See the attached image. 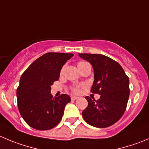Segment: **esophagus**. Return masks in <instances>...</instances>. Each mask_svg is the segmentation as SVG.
<instances>
[{
  "instance_id": "esophagus-1",
  "label": "esophagus",
  "mask_w": 149,
  "mask_h": 149,
  "mask_svg": "<svg viewBox=\"0 0 149 149\" xmlns=\"http://www.w3.org/2000/svg\"><path fill=\"white\" fill-rule=\"evenodd\" d=\"M78 98H79V97L75 96V95H72L71 96V100H73V101H75V100L78 99Z\"/></svg>"
}]
</instances>
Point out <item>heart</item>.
Returning a JSON list of instances; mask_svg holds the SVG:
<instances>
[{"instance_id": "1", "label": "heart", "mask_w": 149, "mask_h": 149, "mask_svg": "<svg viewBox=\"0 0 149 149\" xmlns=\"http://www.w3.org/2000/svg\"><path fill=\"white\" fill-rule=\"evenodd\" d=\"M86 64H87V62H79V63H78V68H81V66H83V65H86ZM73 91H75V92H78L79 91V89L77 88V87H74V88H73Z\"/></svg>"}]
</instances>
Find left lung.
<instances>
[{"label": "left lung", "mask_w": 149, "mask_h": 149, "mask_svg": "<svg viewBox=\"0 0 149 149\" xmlns=\"http://www.w3.org/2000/svg\"><path fill=\"white\" fill-rule=\"evenodd\" d=\"M91 64L94 81L91 92L101 95L97 101L86 96L88 106L82 112L88 124L106 128L116 123L126 110L129 96V79L117 62L102 54H79Z\"/></svg>", "instance_id": "8db88e82"}]
</instances>
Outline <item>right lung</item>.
I'll return each mask as SVG.
<instances>
[{
	"instance_id": "add662e5",
	"label": "right lung",
	"mask_w": 149,
	"mask_h": 149,
	"mask_svg": "<svg viewBox=\"0 0 149 149\" xmlns=\"http://www.w3.org/2000/svg\"><path fill=\"white\" fill-rule=\"evenodd\" d=\"M73 54L49 52L36 59L25 70L17 90V106L22 118L37 130H48L60 122L70 97H53L51 85L58 81L63 65Z\"/></svg>"
}]
</instances>
